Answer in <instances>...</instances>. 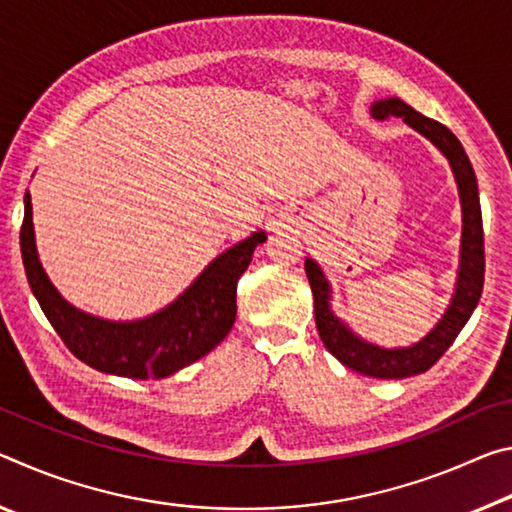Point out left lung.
<instances>
[{
    "instance_id": "obj_1",
    "label": "left lung",
    "mask_w": 512,
    "mask_h": 512,
    "mask_svg": "<svg viewBox=\"0 0 512 512\" xmlns=\"http://www.w3.org/2000/svg\"><path fill=\"white\" fill-rule=\"evenodd\" d=\"M372 115L385 120V117H404L408 127H413L424 138H429L454 170L458 183L460 206H463V238H460V267L456 292L451 297V304L442 315V320L435 324V329L424 335L413 347L383 349L372 342L360 340L358 335L342 324L331 311V286L324 279L313 258H306L304 270L311 283L315 299V324L320 331L324 347L347 365L349 370L358 374L374 376V379H406L429 370L438 363V358L451 347L460 329L467 324L469 315L474 313L483 292V272H485V251H483V217L479 186H476L474 167L469 163L460 140L451 133L445 124L431 120L422 113H417L413 106L401 102L397 97L381 99L372 106Z\"/></svg>"
}]
</instances>
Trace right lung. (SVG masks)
Returning a JSON list of instances; mask_svg holds the SVG:
<instances>
[{"mask_svg":"<svg viewBox=\"0 0 512 512\" xmlns=\"http://www.w3.org/2000/svg\"><path fill=\"white\" fill-rule=\"evenodd\" d=\"M31 195H24L20 251L31 292L65 347L99 372L127 379H165L215 349L236 322V286L265 231L226 249L183 295L163 311L136 322H111L74 308L58 295L38 261L31 220Z\"/></svg>","mask_w":512,"mask_h":512,"instance_id":"add662e5","label":"right lung"}]
</instances>
